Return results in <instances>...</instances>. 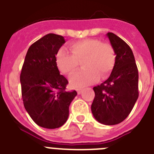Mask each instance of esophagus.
<instances>
[{
    "mask_svg": "<svg viewBox=\"0 0 154 154\" xmlns=\"http://www.w3.org/2000/svg\"><path fill=\"white\" fill-rule=\"evenodd\" d=\"M77 92H78V94L79 95V94H81L82 92V89H77Z\"/></svg>",
    "mask_w": 154,
    "mask_h": 154,
    "instance_id": "34e87169",
    "label": "esophagus"
}]
</instances>
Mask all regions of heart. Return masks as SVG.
<instances>
[{
    "label": "heart",
    "instance_id": "obj_1",
    "mask_svg": "<svg viewBox=\"0 0 154 154\" xmlns=\"http://www.w3.org/2000/svg\"><path fill=\"white\" fill-rule=\"evenodd\" d=\"M72 52L61 48L56 55V63L64 74H70L83 62L85 69L71 75L69 80L74 87L81 88L93 83L99 78H103L112 71L116 60L115 52L109 44L103 43L96 38L79 41L71 45Z\"/></svg>",
    "mask_w": 154,
    "mask_h": 154
}]
</instances>
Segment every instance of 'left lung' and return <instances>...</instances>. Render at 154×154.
<instances>
[{
  "mask_svg": "<svg viewBox=\"0 0 154 154\" xmlns=\"http://www.w3.org/2000/svg\"><path fill=\"white\" fill-rule=\"evenodd\" d=\"M116 54L108 79L95 86L91 109L94 117L104 125L123 122L133 109L139 96L138 69L131 48L119 37L107 33Z\"/></svg>",
  "mask_w": 154,
  "mask_h": 154,
  "instance_id": "1",
  "label": "left lung"
}]
</instances>
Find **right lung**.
Wrapping results in <instances>:
<instances>
[{"instance_id":"1","label":"right lung","mask_w":154,"mask_h":154,"mask_svg":"<svg viewBox=\"0 0 154 154\" xmlns=\"http://www.w3.org/2000/svg\"><path fill=\"white\" fill-rule=\"evenodd\" d=\"M64 37L48 34L31 45L21 69L20 81L24 108L42 127L55 129L69 117V107L77 92H66L69 82L60 75L56 55Z\"/></svg>"}]
</instances>
